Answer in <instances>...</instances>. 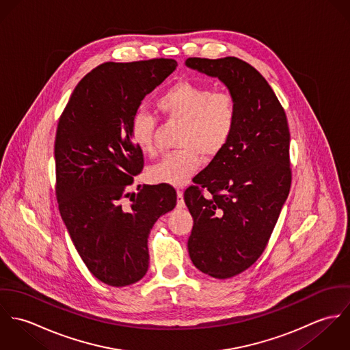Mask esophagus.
Returning a JSON list of instances; mask_svg holds the SVG:
<instances>
[{
	"label": "esophagus",
	"instance_id": "1",
	"mask_svg": "<svg viewBox=\"0 0 350 350\" xmlns=\"http://www.w3.org/2000/svg\"><path fill=\"white\" fill-rule=\"evenodd\" d=\"M178 208H185V200H183V191L178 190V203H176Z\"/></svg>",
	"mask_w": 350,
	"mask_h": 350
}]
</instances>
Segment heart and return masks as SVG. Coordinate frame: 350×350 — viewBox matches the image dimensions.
<instances>
[{
  "instance_id": "heart-1",
  "label": "heart",
  "mask_w": 350,
  "mask_h": 350,
  "mask_svg": "<svg viewBox=\"0 0 350 350\" xmlns=\"http://www.w3.org/2000/svg\"><path fill=\"white\" fill-rule=\"evenodd\" d=\"M161 114L183 121L179 136L182 150L164 154L148 170L154 183L183 186L200 168V152L214 157L226 147L237 124V102L230 93L215 92L211 86L182 81L172 85L156 102ZM156 117L139 110L131 121V139L144 153L156 148Z\"/></svg>"
}]
</instances>
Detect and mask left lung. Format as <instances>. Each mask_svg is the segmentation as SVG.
Listing matches in <instances>:
<instances>
[{
  "label": "left lung",
  "instance_id": "8db88e82",
  "mask_svg": "<svg viewBox=\"0 0 350 350\" xmlns=\"http://www.w3.org/2000/svg\"><path fill=\"white\" fill-rule=\"evenodd\" d=\"M186 66L219 79L237 102L232 139L185 191L194 218L187 243L193 264L208 276L229 279L261 256L288 197L287 117L268 82L247 62L189 57Z\"/></svg>",
  "mask_w": 350,
  "mask_h": 350
}]
</instances>
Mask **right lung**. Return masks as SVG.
<instances>
[{"mask_svg":"<svg viewBox=\"0 0 350 350\" xmlns=\"http://www.w3.org/2000/svg\"><path fill=\"white\" fill-rule=\"evenodd\" d=\"M178 63L107 62L74 89L55 139L56 198L62 219L89 271L111 287L131 286L148 271V236L176 206L170 185L128 187L144 167L129 133L133 114Z\"/></svg>","mask_w":350,"mask_h":350,"instance_id":"add662e5","label":"right lung"}]
</instances>
